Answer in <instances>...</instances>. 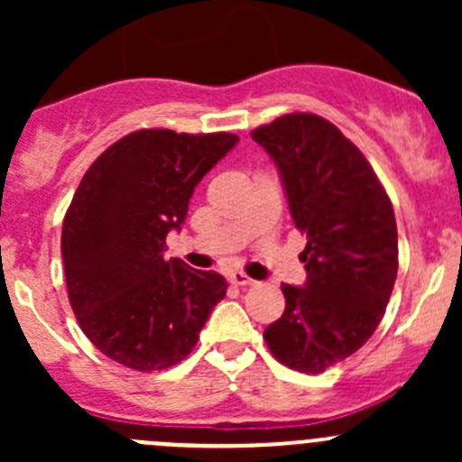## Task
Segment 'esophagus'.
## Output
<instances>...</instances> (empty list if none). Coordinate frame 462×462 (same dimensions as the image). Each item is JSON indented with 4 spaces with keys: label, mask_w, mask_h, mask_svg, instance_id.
<instances>
[{
    "label": "esophagus",
    "mask_w": 462,
    "mask_h": 462,
    "mask_svg": "<svg viewBox=\"0 0 462 462\" xmlns=\"http://www.w3.org/2000/svg\"><path fill=\"white\" fill-rule=\"evenodd\" d=\"M230 283H235V286H253L254 279H250L245 273H239V270H235V273H230Z\"/></svg>",
    "instance_id": "1"
}]
</instances>
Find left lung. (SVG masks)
Instances as JSON below:
<instances>
[{"mask_svg":"<svg viewBox=\"0 0 462 462\" xmlns=\"http://www.w3.org/2000/svg\"><path fill=\"white\" fill-rule=\"evenodd\" d=\"M250 136L277 165L309 239L306 283H283L286 310L265 344L282 365L321 374L365 346L384 315L398 274L393 208L365 153L319 116H282Z\"/></svg>","mask_w":462,"mask_h":462,"instance_id":"8db88e82","label":"left lung"}]
</instances>
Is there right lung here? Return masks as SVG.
I'll use <instances>...</instances> for the list:
<instances>
[{
  "instance_id": "obj_1",
  "label": "right lung",
  "mask_w": 462,
  "mask_h": 462,
  "mask_svg": "<svg viewBox=\"0 0 462 462\" xmlns=\"http://www.w3.org/2000/svg\"><path fill=\"white\" fill-rule=\"evenodd\" d=\"M236 143L226 132L141 129L82 176L62 223L69 301L93 346L118 365H179L226 297L218 273L165 259V236L180 230L194 188Z\"/></svg>"
}]
</instances>
